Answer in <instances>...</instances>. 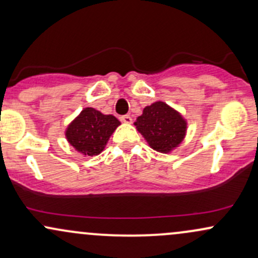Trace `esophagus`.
Returning <instances> with one entry per match:
<instances>
[{"instance_id": "34e87169", "label": "esophagus", "mask_w": 258, "mask_h": 258, "mask_svg": "<svg viewBox=\"0 0 258 258\" xmlns=\"http://www.w3.org/2000/svg\"><path fill=\"white\" fill-rule=\"evenodd\" d=\"M121 121L125 123H131L132 122V117L130 116V115H123V116H121Z\"/></svg>"}]
</instances>
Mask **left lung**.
Segmentation results:
<instances>
[{
  "label": "left lung",
  "instance_id": "left-lung-1",
  "mask_svg": "<svg viewBox=\"0 0 258 258\" xmlns=\"http://www.w3.org/2000/svg\"><path fill=\"white\" fill-rule=\"evenodd\" d=\"M135 126L148 144L160 153H170L178 147L186 131V122L182 115L164 102L146 106Z\"/></svg>",
  "mask_w": 258,
  "mask_h": 258
}]
</instances>
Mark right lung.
Wrapping results in <instances>:
<instances>
[{
  "label": "right lung",
  "instance_id": "right-lung-1",
  "mask_svg": "<svg viewBox=\"0 0 258 258\" xmlns=\"http://www.w3.org/2000/svg\"><path fill=\"white\" fill-rule=\"evenodd\" d=\"M120 121L112 115H104L93 108H85L68 126V142L82 155H98L104 150Z\"/></svg>",
  "mask_w": 258,
  "mask_h": 258
}]
</instances>
